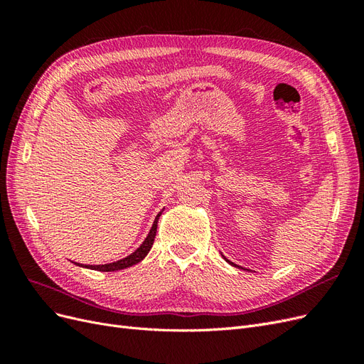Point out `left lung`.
<instances>
[{
  "mask_svg": "<svg viewBox=\"0 0 364 364\" xmlns=\"http://www.w3.org/2000/svg\"><path fill=\"white\" fill-rule=\"evenodd\" d=\"M223 258H225V257H223ZM225 259H226V258H225ZM226 261H228V262H229V264H232V262H230V261H229V259H226ZM232 266H235V264H232Z\"/></svg>",
  "mask_w": 364,
  "mask_h": 364,
  "instance_id": "obj_1",
  "label": "left lung"
}]
</instances>
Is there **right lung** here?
I'll use <instances>...</instances> for the list:
<instances>
[{
  "instance_id": "obj_1",
  "label": "right lung",
  "mask_w": 364,
  "mask_h": 364,
  "mask_svg": "<svg viewBox=\"0 0 364 364\" xmlns=\"http://www.w3.org/2000/svg\"><path fill=\"white\" fill-rule=\"evenodd\" d=\"M162 211L156 215L155 222H153V226L150 229V232L147 235V238L142 241V245L132 253V255L119 259V261H115V262H109V264H102V266H85V264H79V262H74L77 264V266L80 267H86V269H92V270H98V272H115V270H121V269H126V267H130L134 266V264L139 262L141 259H144L147 253L150 252L151 246H153V241H155V237H156V229H158V220L161 217Z\"/></svg>"
}]
</instances>
